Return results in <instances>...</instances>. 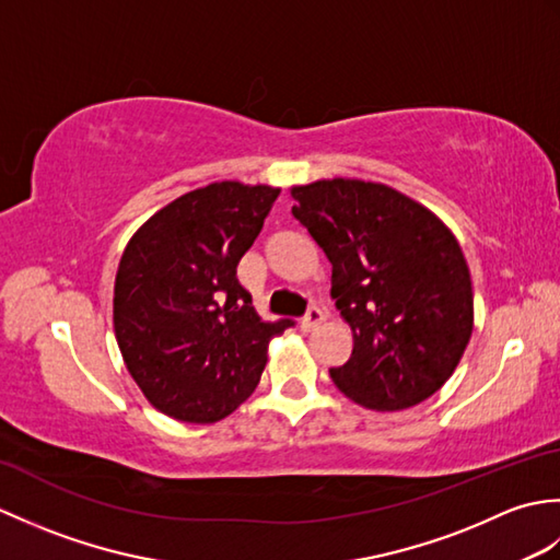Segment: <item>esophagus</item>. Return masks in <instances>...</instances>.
<instances>
[{"instance_id":"34e87169","label":"esophagus","mask_w":560,"mask_h":560,"mask_svg":"<svg viewBox=\"0 0 560 560\" xmlns=\"http://www.w3.org/2000/svg\"><path fill=\"white\" fill-rule=\"evenodd\" d=\"M323 319H325V313L319 311L317 305H311V307H307L305 317L301 319V329H303V331H311V329H315L317 325H323Z\"/></svg>"}]
</instances>
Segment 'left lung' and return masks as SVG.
I'll list each match as a JSON object with an SVG mask.
<instances>
[{"label": "left lung", "mask_w": 560, "mask_h": 560, "mask_svg": "<svg viewBox=\"0 0 560 560\" xmlns=\"http://www.w3.org/2000/svg\"><path fill=\"white\" fill-rule=\"evenodd\" d=\"M291 213L331 261V299L353 331L335 385L365 409L399 411L447 383L467 349V259L433 211L387 185L317 180L291 189Z\"/></svg>", "instance_id": "1"}]
</instances>
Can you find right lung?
<instances>
[{
    "instance_id": "obj_1",
    "label": "right lung",
    "mask_w": 560,
    "mask_h": 560,
    "mask_svg": "<svg viewBox=\"0 0 560 560\" xmlns=\"http://www.w3.org/2000/svg\"><path fill=\"white\" fill-rule=\"evenodd\" d=\"M281 189L211 183L163 207L127 243L113 323L127 371L171 419L213 423L253 395L271 337L237 283V261Z\"/></svg>"
}]
</instances>
